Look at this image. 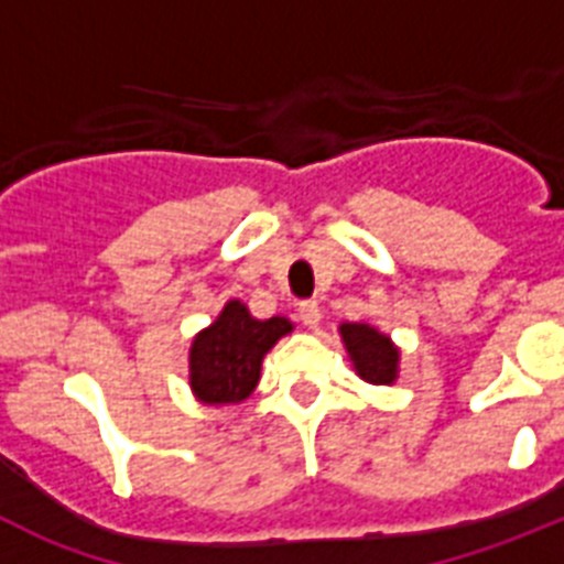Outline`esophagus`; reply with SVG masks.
<instances>
[{"label":"esophagus","instance_id":"1","mask_svg":"<svg viewBox=\"0 0 564 564\" xmlns=\"http://www.w3.org/2000/svg\"><path fill=\"white\" fill-rule=\"evenodd\" d=\"M299 318H302V325L305 327H316L318 318H322V311H318L316 302H299Z\"/></svg>","mask_w":564,"mask_h":564}]
</instances>
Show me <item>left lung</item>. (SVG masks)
<instances>
[{"instance_id":"obj_1","label":"left lung","mask_w":564,"mask_h":564,"mask_svg":"<svg viewBox=\"0 0 564 564\" xmlns=\"http://www.w3.org/2000/svg\"><path fill=\"white\" fill-rule=\"evenodd\" d=\"M341 338L352 356L356 372L370 383H392L398 372V350L390 338L367 325H341Z\"/></svg>"}]
</instances>
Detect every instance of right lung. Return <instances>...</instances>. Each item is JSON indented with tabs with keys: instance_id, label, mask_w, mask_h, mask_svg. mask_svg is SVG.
I'll return each instance as SVG.
<instances>
[{
	"instance_id": "obj_1",
	"label": "right lung",
	"mask_w": 564,
	"mask_h": 564,
	"mask_svg": "<svg viewBox=\"0 0 564 564\" xmlns=\"http://www.w3.org/2000/svg\"><path fill=\"white\" fill-rule=\"evenodd\" d=\"M288 318L273 316L259 322L242 302H228L208 330L192 344V390L203 403L246 401L259 381L262 356L279 338L291 333Z\"/></svg>"
}]
</instances>
